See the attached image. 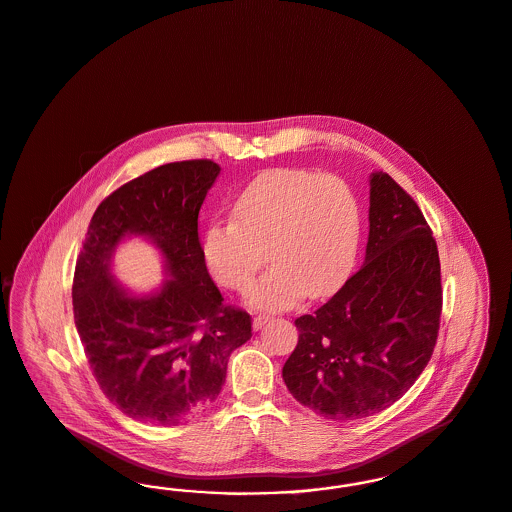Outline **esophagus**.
Wrapping results in <instances>:
<instances>
[{
	"label": "esophagus",
	"mask_w": 512,
	"mask_h": 512,
	"mask_svg": "<svg viewBox=\"0 0 512 512\" xmlns=\"http://www.w3.org/2000/svg\"><path fill=\"white\" fill-rule=\"evenodd\" d=\"M268 320H270V316H257V318H253V329L259 331V329L265 328V324Z\"/></svg>",
	"instance_id": "esophagus-1"
}]
</instances>
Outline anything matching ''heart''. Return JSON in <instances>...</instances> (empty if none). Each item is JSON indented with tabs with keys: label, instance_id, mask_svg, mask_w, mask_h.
I'll list each match as a JSON object with an SVG mask.
<instances>
[{
	"label": "heart",
	"instance_id": "b5f03b06",
	"mask_svg": "<svg viewBox=\"0 0 512 512\" xmlns=\"http://www.w3.org/2000/svg\"><path fill=\"white\" fill-rule=\"evenodd\" d=\"M362 240V205L352 184L307 169H272L236 196L232 221L209 226L205 265L221 286L249 287L253 310H287L308 293L324 297L345 284Z\"/></svg>",
	"mask_w": 512,
	"mask_h": 512
}]
</instances>
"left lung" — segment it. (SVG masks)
<instances>
[{"label": "left lung", "mask_w": 512, "mask_h": 512, "mask_svg": "<svg viewBox=\"0 0 512 512\" xmlns=\"http://www.w3.org/2000/svg\"><path fill=\"white\" fill-rule=\"evenodd\" d=\"M440 310L429 225L400 184L373 171L364 265L324 307L295 320L299 343L282 369L287 390L333 421L389 408L427 368Z\"/></svg>", "instance_id": "left-lung-1"}]
</instances>
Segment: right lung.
<instances>
[{
	"instance_id": "1",
	"label": "right lung",
	"mask_w": 512,
	"mask_h": 512,
	"mask_svg": "<svg viewBox=\"0 0 512 512\" xmlns=\"http://www.w3.org/2000/svg\"><path fill=\"white\" fill-rule=\"evenodd\" d=\"M221 167L165 164L120 186L97 207L76 261L74 320L106 398L131 419L175 427L223 389L230 354L249 341L251 318L225 307L198 238V215ZM131 237L156 246L163 284L144 294L113 274Z\"/></svg>"
}]
</instances>
